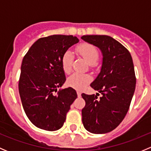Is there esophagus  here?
I'll list each match as a JSON object with an SVG mask.
<instances>
[{
  "label": "esophagus",
  "mask_w": 151,
  "mask_h": 151,
  "mask_svg": "<svg viewBox=\"0 0 151 151\" xmlns=\"http://www.w3.org/2000/svg\"><path fill=\"white\" fill-rule=\"evenodd\" d=\"M77 96H78V97L81 96V92H80V91H77Z\"/></svg>",
  "instance_id": "obj_1"
}]
</instances>
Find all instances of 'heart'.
I'll return each mask as SVG.
<instances>
[{
	"instance_id": "heart-1",
	"label": "heart",
	"mask_w": 151,
	"mask_h": 151,
	"mask_svg": "<svg viewBox=\"0 0 151 151\" xmlns=\"http://www.w3.org/2000/svg\"><path fill=\"white\" fill-rule=\"evenodd\" d=\"M76 52L89 64L91 68H93L99 57V53L96 47L90 43H82L79 45L76 48ZM72 62L73 55L71 53L68 52L64 53L61 58V66L66 74H69L71 72L72 69ZM91 81L92 77L90 74L75 73L68 77L67 84L77 91H82Z\"/></svg>"
}]
</instances>
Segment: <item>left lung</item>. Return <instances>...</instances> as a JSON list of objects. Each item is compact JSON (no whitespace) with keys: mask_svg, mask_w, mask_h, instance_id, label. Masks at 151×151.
I'll use <instances>...</instances> for the list:
<instances>
[{"mask_svg":"<svg viewBox=\"0 0 151 151\" xmlns=\"http://www.w3.org/2000/svg\"><path fill=\"white\" fill-rule=\"evenodd\" d=\"M81 39L98 47L103 55L101 71L91 84L102 96L82 93L83 123L91 133H108L122 122L130 106L136 86L133 60L129 50L110 36L87 35Z\"/></svg>","mask_w":151,"mask_h":151,"instance_id":"1","label":"left lung"}]
</instances>
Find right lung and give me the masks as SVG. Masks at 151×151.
<instances>
[{"label":"right lung","instance_id":"obj_1","mask_svg":"<svg viewBox=\"0 0 151 151\" xmlns=\"http://www.w3.org/2000/svg\"><path fill=\"white\" fill-rule=\"evenodd\" d=\"M76 36L52 35L38 39L24 56L19 80V93L30 122L44 130L63 126L70 106L77 98L71 88L60 89L66 81L61 58Z\"/></svg>","mask_w":151,"mask_h":151}]
</instances>
